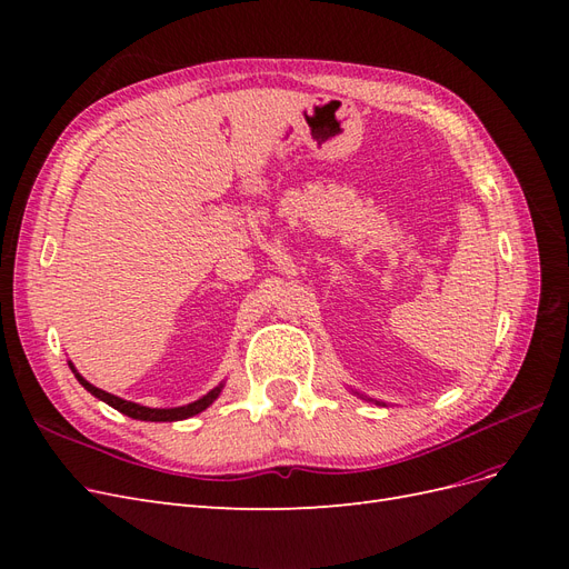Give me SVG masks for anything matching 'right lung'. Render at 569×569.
<instances>
[{
    "label": "right lung",
    "instance_id": "obj_1",
    "mask_svg": "<svg viewBox=\"0 0 569 569\" xmlns=\"http://www.w3.org/2000/svg\"><path fill=\"white\" fill-rule=\"evenodd\" d=\"M68 366H71V370L76 372L78 382H80L84 389H88L92 396H97L99 401L109 403L111 408H116L118 412H123V416H128V418L144 420V422H178V420H187V418L197 416V412H201V410L209 408V406L218 399L220 391H222V385H218L216 389H211L209 393L201 396V399H199V401H194V403L178 406V408H147V406H140V403H132V401H126V399H118V396H113V393H109V391H104V389H97L94 385H90L88 380H84V377L73 368V363H68Z\"/></svg>",
    "mask_w": 569,
    "mask_h": 569
}]
</instances>
